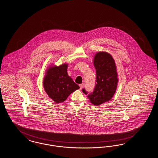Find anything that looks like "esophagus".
Returning <instances> with one entry per match:
<instances>
[{
    "label": "esophagus",
    "instance_id": "1",
    "mask_svg": "<svg viewBox=\"0 0 158 158\" xmlns=\"http://www.w3.org/2000/svg\"><path fill=\"white\" fill-rule=\"evenodd\" d=\"M79 86H80V89H81L83 86V83H81V84H79Z\"/></svg>",
    "mask_w": 158,
    "mask_h": 158
}]
</instances>
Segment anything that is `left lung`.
I'll use <instances>...</instances> for the list:
<instances>
[{
    "label": "left lung",
    "instance_id": "8db88e82",
    "mask_svg": "<svg viewBox=\"0 0 158 158\" xmlns=\"http://www.w3.org/2000/svg\"><path fill=\"white\" fill-rule=\"evenodd\" d=\"M94 64L96 69V85L88 98L94 105H101L110 100L117 89L118 78L115 61L111 54L98 52L94 57ZM82 92L88 94L85 88Z\"/></svg>",
    "mask_w": 158,
    "mask_h": 158
}]
</instances>
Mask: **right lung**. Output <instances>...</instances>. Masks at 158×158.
<instances>
[{"instance_id": "right-lung-1", "label": "right lung", "mask_w": 158, "mask_h": 158, "mask_svg": "<svg viewBox=\"0 0 158 158\" xmlns=\"http://www.w3.org/2000/svg\"><path fill=\"white\" fill-rule=\"evenodd\" d=\"M68 64L50 67L46 72L43 86L48 97L56 103L64 101L79 86L69 76Z\"/></svg>"}]
</instances>
